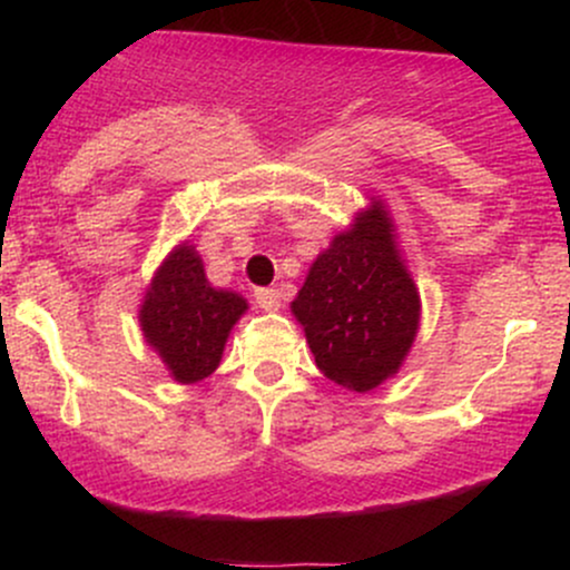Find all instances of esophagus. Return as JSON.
I'll return each instance as SVG.
<instances>
[{"label": "esophagus", "mask_w": 570, "mask_h": 570, "mask_svg": "<svg viewBox=\"0 0 570 570\" xmlns=\"http://www.w3.org/2000/svg\"><path fill=\"white\" fill-rule=\"evenodd\" d=\"M257 297V305L265 307V311H278L281 307V292L273 289V286H263V289L254 292Z\"/></svg>", "instance_id": "obj_1"}]
</instances>
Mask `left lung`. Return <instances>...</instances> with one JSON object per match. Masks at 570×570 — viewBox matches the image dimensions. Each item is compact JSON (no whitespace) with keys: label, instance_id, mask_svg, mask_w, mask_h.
Instances as JSON below:
<instances>
[{"label":"left lung","instance_id":"obj_1","mask_svg":"<svg viewBox=\"0 0 570 570\" xmlns=\"http://www.w3.org/2000/svg\"><path fill=\"white\" fill-rule=\"evenodd\" d=\"M292 313L330 381L362 394L394 375L415 340L421 297L381 203L318 254Z\"/></svg>","mask_w":570,"mask_h":570}]
</instances>
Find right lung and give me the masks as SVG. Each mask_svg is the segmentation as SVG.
Returning a JSON list of instances; mask_svg holds the SVG:
<instances>
[{
    "label": "right lung",
    "mask_w": 570,
    "mask_h": 570,
    "mask_svg": "<svg viewBox=\"0 0 570 570\" xmlns=\"http://www.w3.org/2000/svg\"><path fill=\"white\" fill-rule=\"evenodd\" d=\"M246 299L208 284L193 246L168 254L144 297L139 322L144 337L160 353L174 381L198 383L219 367L227 335Z\"/></svg>",
    "instance_id": "obj_1"
}]
</instances>
